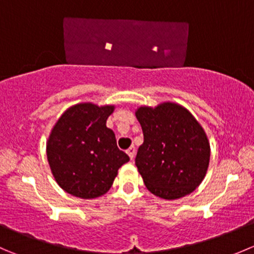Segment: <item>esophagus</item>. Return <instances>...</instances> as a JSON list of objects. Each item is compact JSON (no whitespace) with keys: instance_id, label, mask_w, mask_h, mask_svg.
<instances>
[{"instance_id":"esophagus-1","label":"esophagus","mask_w":254,"mask_h":254,"mask_svg":"<svg viewBox=\"0 0 254 254\" xmlns=\"http://www.w3.org/2000/svg\"><path fill=\"white\" fill-rule=\"evenodd\" d=\"M127 156H129L130 157V160H134V156H135V147H130L129 150L127 151Z\"/></svg>"}]
</instances>
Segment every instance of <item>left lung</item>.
Wrapping results in <instances>:
<instances>
[{"instance_id":"left-lung-1","label":"left lung","mask_w":254,"mask_h":254,"mask_svg":"<svg viewBox=\"0 0 254 254\" xmlns=\"http://www.w3.org/2000/svg\"><path fill=\"white\" fill-rule=\"evenodd\" d=\"M135 115L143 132L135 165L146 188L167 200L190 194L209 167L210 143L203 127L173 102L142 106Z\"/></svg>"}]
</instances>
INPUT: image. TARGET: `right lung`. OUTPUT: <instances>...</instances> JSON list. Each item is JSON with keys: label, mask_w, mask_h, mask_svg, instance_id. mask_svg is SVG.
<instances>
[{"label": "right lung", "mask_w": 254, "mask_h": 254, "mask_svg": "<svg viewBox=\"0 0 254 254\" xmlns=\"http://www.w3.org/2000/svg\"><path fill=\"white\" fill-rule=\"evenodd\" d=\"M114 106L78 103L59 118L47 141V156L56 183L73 196L93 199L111 189L118 170L130 160L107 127Z\"/></svg>", "instance_id": "1"}]
</instances>
